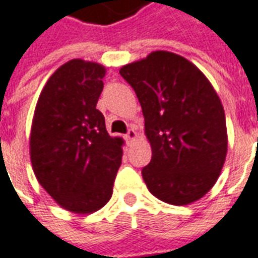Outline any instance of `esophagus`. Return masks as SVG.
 Masks as SVG:
<instances>
[{
	"label": "esophagus",
	"instance_id": "esophagus-1",
	"mask_svg": "<svg viewBox=\"0 0 258 258\" xmlns=\"http://www.w3.org/2000/svg\"><path fill=\"white\" fill-rule=\"evenodd\" d=\"M125 138H127V141H128V142L135 141V140H137V131L131 128L128 133H127V135H125Z\"/></svg>",
	"mask_w": 258,
	"mask_h": 258
}]
</instances>
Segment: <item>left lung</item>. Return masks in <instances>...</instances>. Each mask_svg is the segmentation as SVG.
Here are the masks:
<instances>
[{
	"label": "left lung",
	"instance_id": "obj_1",
	"mask_svg": "<svg viewBox=\"0 0 258 258\" xmlns=\"http://www.w3.org/2000/svg\"><path fill=\"white\" fill-rule=\"evenodd\" d=\"M134 88L152 159L142 169L160 201L188 205L217 183L228 152L221 99L208 78L179 54L158 50L120 68Z\"/></svg>",
	"mask_w": 258,
	"mask_h": 258
}]
</instances>
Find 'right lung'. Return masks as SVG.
Masks as SVG:
<instances>
[{"instance_id": "obj_1", "label": "right lung", "mask_w": 258, "mask_h": 258, "mask_svg": "<svg viewBox=\"0 0 258 258\" xmlns=\"http://www.w3.org/2000/svg\"><path fill=\"white\" fill-rule=\"evenodd\" d=\"M106 67L74 58L47 79L36 103L29 154L37 181L61 208L88 215L109 203L124 140L96 109Z\"/></svg>"}]
</instances>
